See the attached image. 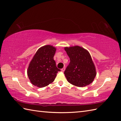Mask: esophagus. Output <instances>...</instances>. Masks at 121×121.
<instances>
[{"instance_id": "34e87169", "label": "esophagus", "mask_w": 121, "mask_h": 121, "mask_svg": "<svg viewBox=\"0 0 121 121\" xmlns=\"http://www.w3.org/2000/svg\"><path fill=\"white\" fill-rule=\"evenodd\" d=\"M65 67H64V68H63L62 69H61V70H62V72H64L65 71Z\"/></svg>"}]
</instances>
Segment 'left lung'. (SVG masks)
<instances>
[{
    "mask_svg": "<svg viewBox=\"0 0 121 121\" xmlns=\"http://www.w3.org/2000/svg\"><path fill=\"white\" fill-rule=\"evenodd\" d=\"M70 63L65 71L67 81L73 85L85 87L94 81L96 70L88 51L79 46L65 47Z\"/></svg>",
    "mask_w": 121,
    "mask_h": 121,
    "instance_id": "1",
    "label": "left lung"
}]
</instances>
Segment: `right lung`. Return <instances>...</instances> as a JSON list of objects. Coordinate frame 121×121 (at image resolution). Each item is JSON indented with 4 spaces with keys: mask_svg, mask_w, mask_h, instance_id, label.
I'll return each instance as SVG.
<instances>
[{
    "mask_svg": "<svg viewBox=\"0 0 121 121\" xmlns=\"http://www.w3.org/2000/svg\"><path fill=\"white\" fill-rule=\"evenodd\" d=\"M56 50L52 45H45L33 56L27 70V76L33 85L42 88L55 80L56 74L60 71L53 59Z\"/></svg>",
    "mask_w": 121,
    "mask_h": 121,
    "instance_id": "right-lung-1",
    "label": "right lung"
}]
</instances>
